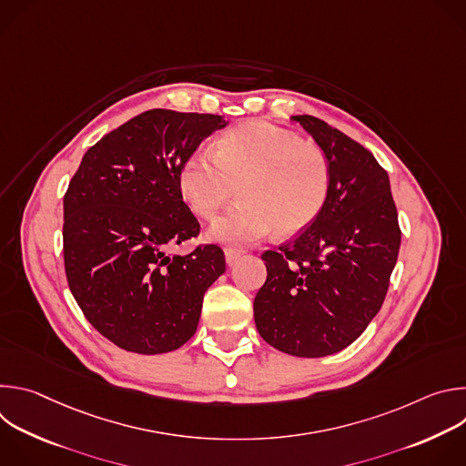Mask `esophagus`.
Returning <instances> with one entry per match:
<instances>
[{"instance_id":"esophagus-1","label":"esophagus","mask_w":466,"mask_h":466,"mask_svg":"<svg viewBox=\"0 0 466 466\" xmlns=\"http://www.w3.org/2000/svg\"><path fill=\"white\" fill-rule=\"evenodd\" d=\"M241 250H238V248H225V259H227V265H234L239 258H241Z\"/></svg>"}]
</instances>
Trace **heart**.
<instances>
[{
  "instance_id": "obj_1",
  "label": "heart",
  "mask_w": 466,
  "mask_h": 466,
  "mask_svg": "<svg viewBox=\"0 0 466 466\" xmlns=\"http://www.w3.org/2000/svg\"><path fill=\"white\" fill-rule=\"evenodd\" d=\"M331 169L326 153L268 121L243 123L216 142L214 153H189L177 173L189 210L212 218L238 193V205L212 221L207 238L247 247L273 230L293 236L322 212Z\"/></svg>"
}]
</instances>
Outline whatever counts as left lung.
I'll list each match as a JSON object with an SVG mask.
<instances>
[{
	"label": "left lung",
	"mask_w": 466,
	"mask_h": 466,
	"mask_svg": "<svg viewBox=\"0 0 466 466\" xmlns=\"http://www.w3.org/2000/svg\"><path fill=\"white\" fill-rule=\"evenodd\" d=\"M291 119L326 153L329 193L308 228L261 254L268 280L254 299V322L277 350L322 358L354 343L380 311L402 234L374 155L319 117Z\"/></svg>",
	"instance_id": "left-lung-1"
}]
</instances>
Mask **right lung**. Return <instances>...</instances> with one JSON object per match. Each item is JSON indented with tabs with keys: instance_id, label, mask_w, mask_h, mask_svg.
Returning a JSON list of instances; mask_svg holds the SVG:
<instances>
[{
	"instance_id": "add662e5",
	"label": "right lung",
	"mask_w": 466,
	"mask_h": 466,
	"mask_svg": "<svg viewBox=\"0 0 466 466\" xmlns=\"http://www.w3.org/2000/svg\"><path fill=\"white\" fill-rule=\"evenodd\" d=\"M225 127L216 114L147 110L85 153L64 195L68 286L90 324L127 352L182 347L207 289L225 273L218 245L169 254L198 234L178 191V167Z\"/></svg>"
}]
</instances>
